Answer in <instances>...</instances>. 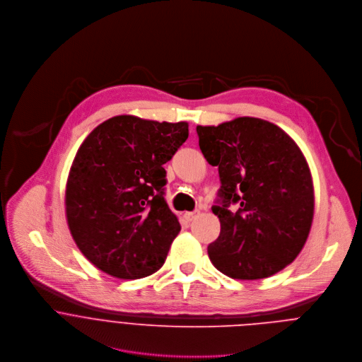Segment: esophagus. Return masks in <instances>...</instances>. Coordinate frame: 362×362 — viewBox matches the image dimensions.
<instances>
[{"mask_svg": "<svg viewBox=\"0 0 362 362\" xmlns=\"http://www.w3.org/2000/svg\"><path fill=\"white\" fill-rule=\"evenodd\" d=\"M197 214H198V212H185V214H184V218H185L187 222H192L194 218L197 216Z\"/></svg>", "mask_w": 362, "mask_h": 362, "instance_id": "esophagus-1", "label": "esophagus"}]
</instances>
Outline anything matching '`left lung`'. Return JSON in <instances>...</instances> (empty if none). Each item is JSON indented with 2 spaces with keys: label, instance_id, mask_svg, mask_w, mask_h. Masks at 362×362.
Instances as JSON below:
<instances>
[{
  "label": "left lung",
  "instance_id": "left-lung-1",
  "mask_svg": "<svg viewBox=\"0 0 362 362\" xmlns=\"http://www.w3.org/2000/svg\"><path fill=\"white\" fill-rule=\"evenodd\" d=\"M197 132L222 182V205L212 208L221 222L219 238L208 245L212 264L233 279L279 272L298 257L313 222V180L302 150L279 126L259 118L198 124ZM230 203L236 211L227 209Z\"/></svg>",
  "mask_w": 362,
  "mask_h": 362
}]
</instances>
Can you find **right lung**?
<instances>
[{
	"mask_svg": "<svg viewBox=\"0 0 362 362\" xmlns=\"http://www.w3.org/2000/svg\"><path fill=\"white\" fill-rule=\"evenodd\" d=\"M187 122L118 115L81 143L66 184V218L84 257L119 279L154 274L181 230L164 199L165 170Z\"/></svg>",
	"mask_w": 362,
	"mask_h": 362,
	"instance_id": "add662e5",
	"label": "right lung"
}]
</instances>
